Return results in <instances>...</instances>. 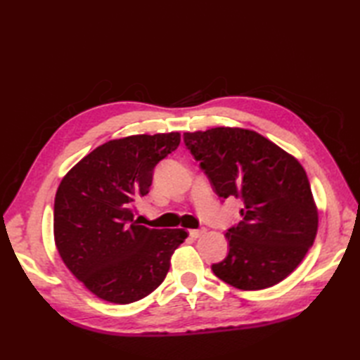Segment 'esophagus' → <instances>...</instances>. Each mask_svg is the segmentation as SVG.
I'll return each instance as SVG.
<instances>
[{
    "label": "esophagus",
    "instance_id": "esophagus-1",
    "mask_svg": "<svg viewBox=\"0 0 360 360\" xmlns=\"http://www.w3.org/2000/svg\"><path fill=\"white\" fill-rule=\"evenodd\" d=\"M204 232H205V229H192V231H188V235L192 236V238H200Z\"/></svg>",
    "mask_w": 360,
    "mask_h": 360
}]
</instances>
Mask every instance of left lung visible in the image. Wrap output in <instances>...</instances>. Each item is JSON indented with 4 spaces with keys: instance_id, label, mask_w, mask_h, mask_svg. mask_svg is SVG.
<instances>
[{
    "instance_id": "8db88e82",
    "label": "left lung",
    "mask_w": 360,
    "mask_h": 360,
    "mask_svg": "<svg viewBox=\"0 0 360 360\" xmlns=\"http://www.w3.org/2000/svg\"><path fill=\"white\" fill-rule=\"evenodd\" d=\"M184 143L221 201H243L226 231L227 257L212 271L238 289L277 285L302 263L317 233V209L303 167L250 129L184 133Z\"/></svg>"
}]
</instances>
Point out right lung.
<instances>
[{
	"mask_svg": "<svg viewBox=\"0 0 360 360\" xmlns=\"http://www.w3.org/2000/svg\"><path fill=\"white\" fill-rule=\"evenodd\" d=\"M179 142V133L110 141L60 182L53 202L57 250L102 300L127 304L151 294L187 238L184 229H148L134 219V202L150 192L155 167Z\"/></svg>",
	"mask_w": 360,
	"mask_h": 360,
	"instance_id": "add662e5",
	"label": "right lung"
}]
</instances>
